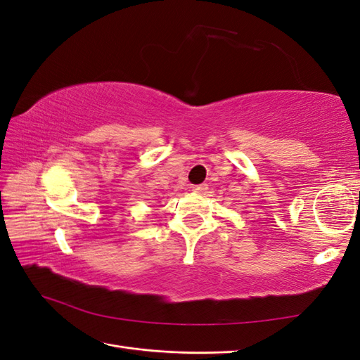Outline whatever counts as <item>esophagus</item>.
Segmentation results:
<instances>
[{
	"label": "esophagus",
	"instance_id": "obj_1",
	"mask_svg": "<svg viewBox=\"0 0 360 360\" xmlns=\"http://www.w3.org/2000/svg\"><path fill=\"white\" fill-rule=\"evenodd\" d=\"M195 191V193H199V195H204V193H207V190H208V186L207 184H199V186H193V188H191Z\"/></svg>",
	"mask_w": 360,
	"mask_h": 360
}]
</instances>
